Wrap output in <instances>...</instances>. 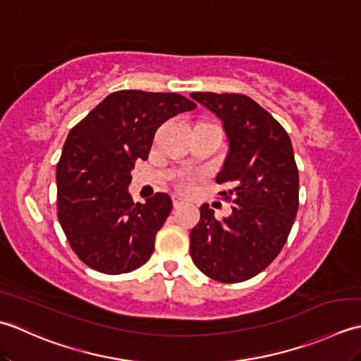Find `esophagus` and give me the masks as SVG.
Masks as SVG:
<instances>
[{"instance_id": "esophagus-1", "label": "esophagus", "mask_w": 361, "mask_h": 361, "mask_svg": "<svg viewBox=\"0 0 361 361\" xmlns=\"http://www.w3.org/2000/svg\"><path fill=\"white\" fill-rule=\"evenodd\" d=\"M171 200H173L174 209H180L182 205H185V204H187V200H185V197H182L180 195H173V196H171Z\"/></svg>"}]
</instances>
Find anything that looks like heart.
<instances>
[{"label":"heart","mask_w":361,"mask_h":361,"mask_svg":"<svg viewBox=\"0 0 361 361\" xmlns=\"http://www.w3.org/2000/svg\"><path fill=\"white\" fill-rule=\"evenodd\" d=\"M178 187H179L180 190H187V191L193 188V179H191V176H188V174L179 176Z\"/></svg>","instance_id":"b5f03b06"}]
</instances>
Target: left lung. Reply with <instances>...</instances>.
<instances>
[{"instance_id": "left-lung-1", "label": "left lung", "mask_w": 361, "mask_h": 361, "mask_svg": "<svg viewBox=\"0 0 361 361\" xmlns=\"http://www.w3.org/2000/svg\"><path fill=\"white\" fill-rule=\"evenodd\" d=\"M223 121L229 154L216 182L232 213L216 219L209 204L190 232V254L202 273L223 283L257 276L288 238L299 207V173L291 140L273 115L246 94H190Z\"/></svg>"}]
</instances>
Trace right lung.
<instances>
[{"mask_svg": "<svg viewBox=\"0 0 361 361\" xmlns=\"http://www.w3.org/2000/svg\"><path fill=\"white\" fill-rule=\"evenodd\" d=\"M193 109L179 93L120 90L70 130L56 171L57 218L87 267L124 274L149 260L173 202L156 193L134 204L130 171L148 159L160 124Z\"/></svg>", "mask_w": 361, "mask_h": 361, "instance_id": "obj_1", "label": "right lung"}]
</instances>
